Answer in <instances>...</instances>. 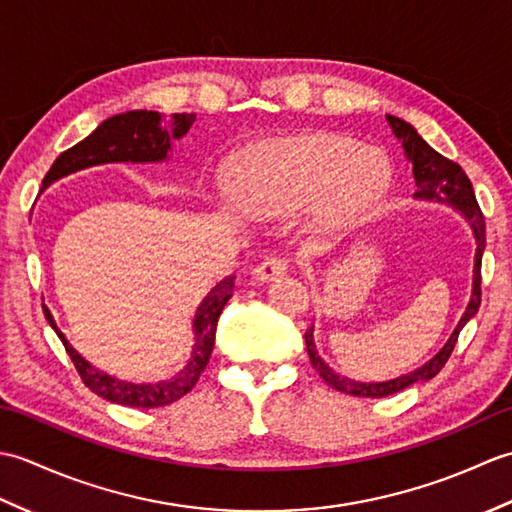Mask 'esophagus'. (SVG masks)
Returning <instances> with one entry per match:
<instances>
[{"label":"esophagus","mask_w":512,"mask_h":512,"mask_svg":"<svg viewBox=\"0 0 512 512\" xmlns=\"http://www.w3.org/2000/svg\"><path fill=\"white\" fill-rule=\"evenodd\" d=\"M286 273V262L281 257H266L262 264L253 268V279L257 284H266V281H273Z\"/></svg>","instance_id":"34e87169"}]
</instances>
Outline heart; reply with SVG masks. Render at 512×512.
<instances>
[{"instance_id": "b5f03b06", "label": "heart", "mask_w": 512, "mask_h": 512, "mask_svg": "<svg viewBox=\"0 0 512 512\" xmlns=\"http://www.w3.org/2000/svg\"><path fill=\"white\" fill-rule=\"evenodd\" d=\"M383 184L378 162L354 156L341 140L290 136L264 140L248 151L239 195L255 213L295 211L317 195L325 215L347 220L363 213Z\"/></svg>"}]
</instances>
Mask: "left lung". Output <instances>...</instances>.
Listing matches in <instances>:
<instances>
[{
    "mask_svg": "<svg viewBox=\"0 0 512 512\" xmlns=\"http://www.w3.org/2000/svg\"><path fill=\"white\" fill-rule=\"evenodd\" d=\"M387 123L391 127V132H394L396 138L402 143L407 160L411 162L413 180H416V193H413V198L449 204L453 209H458L466 217V222L471 224V231L475 235V244H477L475 266H473V290H471L469 306H466L462 319L451 332L449 341L444 343L440 350L429 358V361H424L416 369H409V372L389 380H358V378H350L336 372V369L325 361V356L319 352L317 341H314V325H310L306 330V345H308V356H310L312 367L317 369L319 376L332 389L343 391V394H350V396H358V398H385L391 394H398V391L416 383L431 380L444 367V363L449 361L462 328L469 323V319L475 317V312L480 308V301H482L480 286H482V255L486 246V233H484V215L480 211V204L475 200V191L469 176L462 171L458 162L444 158L436 149L424 143L416 129L402 121V118L387 116Z\"/></svg>",
    "mask_w": 512,
    "mask_h": 512,
    "instance_id": "obj_1",
    "label": "left lung"
}]
</instances>
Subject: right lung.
<instances>
[{
    "label": "right lung",
    "mask_w": 512,
    "mask_h": 512,
    "mask_svg": "<svg viewBox=\"0 0 512 512\" xmlns=\"http://www.w3.org/2000/svg\"><path fill=\"white\" fill-rule=\"evenodd\" d=\"M195 123V114H171L165 118L158 112L132 110L107 118L94 132L76 143L52 162L50 171L43 178V189L74 171L105 165V162H162L169 158L171 143L182 138ZM235 275L222 281L206 292V297L195 310L189 350L182 354L180 361L167 367L151 369V372H112L90 363L74 350L65 334L54 323L52 312L43 306V314L50 328L57 332L65 352L70 354L72 363L79 372L85 387H90L96 396H101L116 405L154 409L165 407L189 394L198 383L215 345L217 319L233 295Z\"/></svg>",
    "instance_id": "right-lung-1"
}]
</instances>
